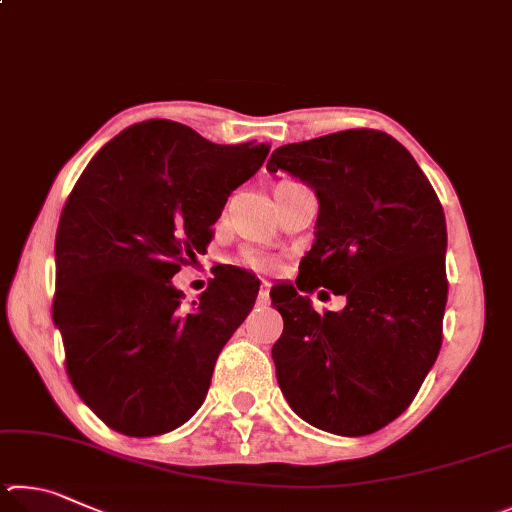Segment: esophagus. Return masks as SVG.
Masks as SVG:
<instances>
[{"instance_id": "34e87169", "label": "esophagus", "mask_w": 512, "mask_h": 512, "mask_svg": "<svg viewBox=\"0 0 512 512\" xmlns=\"http://www.w3.org/2000/svg\"><path fill=\"white\" fill-rule=\"evenodd\" d=\"M256 303H258V306H267V303H270V283H267V281L261 285V290H258Z\"/></svg>"}]
</instances>
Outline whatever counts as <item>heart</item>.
<instances>
[{
	"label": "heart",
	"instance_id": "1",
	"mask_svg": "<svg viewBox=\"0 0 512 512\" xmlns=\"http://www.w3.org/2000/svg\"><path fill=\"white\" fill-rule=\"evenodd\" d=\"M245 263L251 267V270H270L272 267V261L267 256H261V254H247L245 256Z\"/></svg>",
	"mask_w": 512,
	"mask_h": 512
}]
</instances>
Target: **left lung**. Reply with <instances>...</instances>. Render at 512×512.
I'll use <instances>...</instances> for the list:
<instances>
[{
    "label": "left lung",
    "mask_w": 512,
    "mask_h": 512,
    "mask_svg": "<svg viewBox=\"0 0 512 512\" xmlns=\"http://www.w3.org/2000/svg\"><path fill=\"white\" fill-rule=\"evenodd\" d=\"M267 170L299 177L319 200L315 245L299 265L297 288L272 292L283 317L272 348L276 380L312 427L378 432L411 405L441 351L443 206L409 150L380 130L288 143L272 152ZM317 287L344 293L345 310L319 316L300 297Z\"/></svg>",
    "instance_id": "8db88e82"
}]
</instances>
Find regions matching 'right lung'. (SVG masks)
<instances>
[{"mask_svg":"<svg viewBox=\"0 0 512 512\" xmlns=\"http://www.w3.org/2000/svg\"><path fill=\"white\" fill-rule=\"evenodd\" d=\"M267 152V143L220 146L150 119L105 143L67 197L53 324L76 393L114 432L159 436L202 407L215 360L261 283L222 274L182 310L170 279L204 254L227 197Z\"/></svg>","mask_w":512,"mask_h":512,"instance_id":"add662e5","label":"right lung"}]
</instances>
